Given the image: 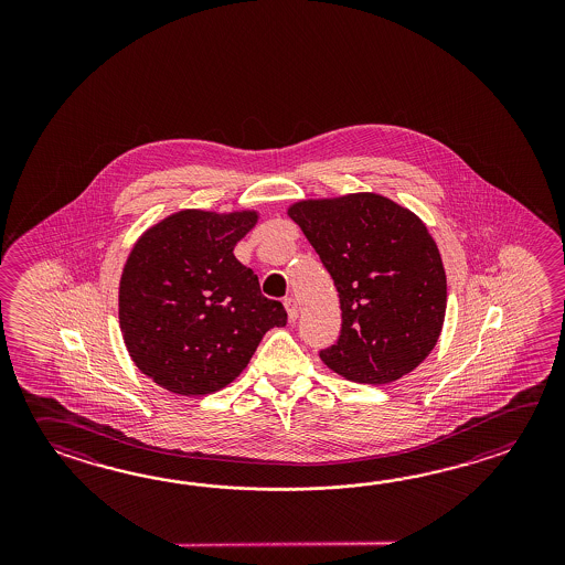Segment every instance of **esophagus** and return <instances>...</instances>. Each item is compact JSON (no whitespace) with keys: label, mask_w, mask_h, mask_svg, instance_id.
Wrapping results in <instances>:
<instances>
[{"label":"esophagus","mask_w":565,"mask_h":565,"mask_svg":"<svg viewBox=\"0 0 565 565\" xmlns=\"http://www.w3.org/2000/svg\"><path fill=\"white\" fill-rule=\"evenodd\" d=\"M285 309H287L288 321H290V323H295V321L299 319V305H297V300H285Z\"/></svg>","instance_id":"obj_1"}]
</instances>
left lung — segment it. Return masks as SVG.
<instances>
[{"label":"left lung","mask_w":565,"mask_h":565,"mask_svg":"<svg viewBox=\"0 0 565 565\" xmlns=\"http://www.w3.org/2000/svg\"><path fill=\"white\" fill-rule=\"evenodd\" d=\"M292 217L335 282L341 335L321 351L355 384H392L430 355L446 312V273L426 224L380 193L299 200Z\"/></svg>","instance_id":"obj_1"}]
</instances>
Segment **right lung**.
<instances>
[{"mask_svg":"<svg viewBox=\"0 0 565 565\" xmlns=\"http://www.w3.org/2000/svg\"><path fill=\"white\" fill-rule=\"evenodd\" d=\"M256 210H180L132 244L119 282V324L132 363L180 396L232 384L268 329L287 324L278 300L234 256Z\"/></svg>","mask_w":565,"mask_h":565,"instance_id":"add662e5","label":"right lung"}]
</instances>
